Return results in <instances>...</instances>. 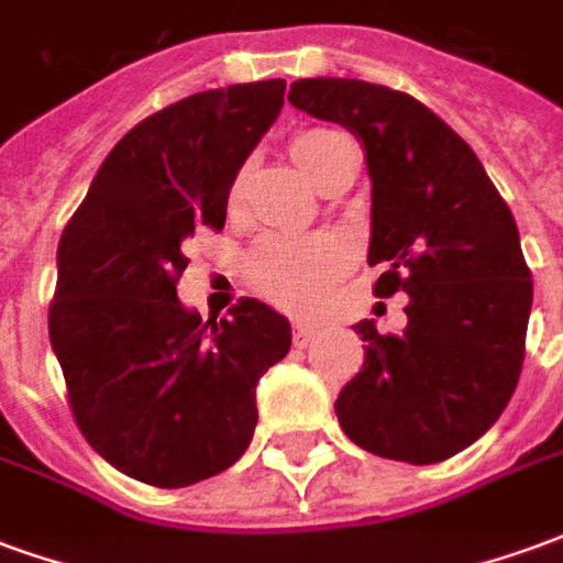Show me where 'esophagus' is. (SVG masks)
I'll list each match as a JSON object with an SVG mask.
<instances>
[{"label": "esophagus", "mask_w": 563, "mask_h": 563, "mask_svg": "<svg viewBox=\"0 0 563 563\" xmlns=\"http://www.w3.org/2000/svg\"><path fill=\"white\" fill-rule=\"evenodd\" d=\"M313 334H317V329H310V325H301V322H295V329H292L295 346H307V343L313 341Z\"/></svg>", "instance_id": "1"}]
</instances>
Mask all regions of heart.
I'll list each match as a JSON object with an SVG mask.
<instances>
[{"instance_id": "obj_1", "label": "heart", "mask_w": 563, "mask_h": 563, "mask_svg": "<svg viewBox=\"0 0 563 563\" xmlns=\"http://www.w3.org/2000/svg\"><path fill=\"white\" fill-rule=\"evenodd\" d=\"M350 147L353 144L346 135L325 126L301 129L289 141L292 159L317 186H325ZM241 189H244V172L238 174L232 186V205L241 198ZM346 265H350V253L334 234L265 238L253 250L246 274L253 289L262 298H268L271 305L292 313H310L317 310L322 295L329 292V286L341 277Z\"/></svg>"}]
</instances>
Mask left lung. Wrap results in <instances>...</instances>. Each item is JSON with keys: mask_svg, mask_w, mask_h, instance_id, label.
I'll use <instances>...</instances> for the list:
<instances>
[{"mask_svg": "<svg viewBox=\"0 0 563 563\" xmlns=\"http://www.w3.org/2000/svg\"><path fill=\"white\" fill-rule=\"evenodd\" d=\"M289 102L350 129L371 174L374 295H410L404 334L362 319L365 365L334 413L379 459L437 464L497 422L516 391L533 283L519 229L464 139L407 92L350 78L295 80Z\"/></svg>", "mask_w": 563, "mask_h": 563, "instance_id": "8db88e82", "label": "left lung"}]
</instances>
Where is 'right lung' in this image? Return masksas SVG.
<instances>
[{
    "mask_svg": "<svg viewBox=\"0 0 563 563\" xmlns=\"http://www.w3.org/2000/svg\"><path fill=\"white\" fill-rule=\"evenodd\" d=\"M286 80L186 96L120 139L56 250L47 313L68 404L99 455L156 488L232 467L256 383L289 353V319L241 298L201 322L177 298L196 225L220 232L229 189L283 108Z\"/></svg>",
    "mask_w": 563,
    "mask_h": 563,
    "instance_id": "obj_1",
    "label": "right lung"
}]
</instances>
